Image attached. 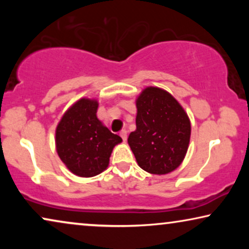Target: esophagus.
Masks as SVG:
<instances>
[{
	"label": "esophagus",
	"instance_id": "34e87169",
	"mask_svg": "<svg viewBox=\"0 0 249 249\" xmlns=\"http://www.w3.org/2000/svg\"><path fill=\"white\" fill-rule=\"evenodd\" d=\"M120 136H121V138L124 139V142L127 141V130H124H124H121Z\"/></svg>",
	"mask_w": 249,
	"mask_h": 249
}]
</instances>
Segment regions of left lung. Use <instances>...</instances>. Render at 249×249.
Here are the masks:
<instances>
[{
  "instance_id": "obj_1",
  "label": "left lung",
  "mask_w": 249,
  "mask_h": 249,
  "mask_svg": "<svg viewBox=\"0 0 249 249\" xmlns=\"http://www.w3.org/2000/svg\"><path fill=\"white\" fill-rule=\"evenodd\" d=\"M136 130L128 144L138 165L166 175L181 164L190 141V121L178 101L159 87H147L136 100Z\"/></svg>"
}]
</instances>
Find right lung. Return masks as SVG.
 Returning a JSON list of instances; mask_svg holds the SVG:
<instances>
[{
    "instance_id": "add662e5",
    "label": "right lung",
    "mask_w": 249,
    "mask_h": 249,
    "mask_svg": "<svg viewBox=\"0 0 249 249\" xmlns=\"http://www.w3.org/2000/svg\"><path fill=\"white\" fill-rule=\"evenodd\" d=\"M96 100L80 98L66 113L55 130L56 152L73 175L89 178L107 168L111 153L120 144L96 117Z\"/></svg>"
}]
</instances>
